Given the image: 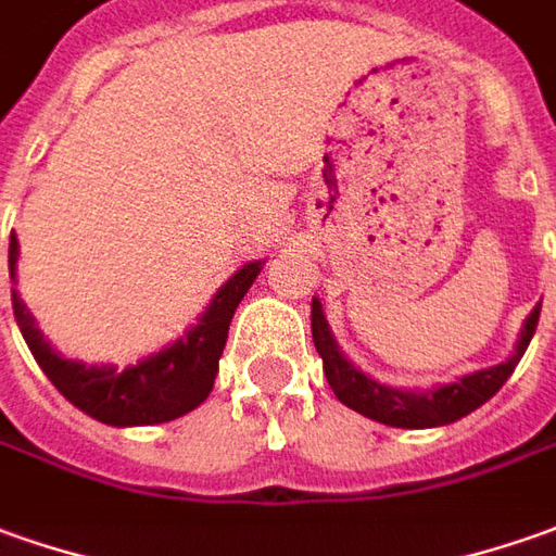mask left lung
Instances as JSON below:
<instances>
[{"mask_svg": "<svg viewBox=\"0 0 556 556\" xmlns=\"http://www.w3.org/2000/svg\"><path fill=\"white\" fill-rule=\"evenodd\" d=\"M539 309H542V304H535V309L527 316L515 353L505 362L493 365V368H484V371L466 374L456 383L426 389V392L383 387V383L371 380L368 374L358 371L334 341L319 298H313V304H309V328H313L316 353L323 356L328 387L334 389V395L341 399L343 405L353 407L362 417H371V420L383 422V426H395V429H432V426H447V422L463 420L466 414H471L475 407H481L500 392L502 383L511 377L520 356L530 346L535 326H539Z\"/></svg>", "mask_w": 556, "mask_h": 556, "instance_id": "obj_1", "label": "left lung"}]
</instances>
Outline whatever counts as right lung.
<instances>
[{
	"label": "right lung",
	"mask_w": 556,
	"mask_h": 556,
	"mask_svg": "<svg viewBox=\"0 0 556 556\" xmlns=\"http://www.w3.org/2000/svg\"><path fill=\"white\" fill-rule=\"evenodd\" d=\"M17 255H21V247L11 230V279L17 274ZM258 270H262V262L243 264L215 292L210 307L203 309V316L198 319V326L185 331V338L139 358L136 365H127L124 371H118L115 365L88 368L85 362L63 358L45 341L21 294L11 292V304H14V319L21 326L29 353L36 356L41 371L48 374V380L63 392V399H70L78 410H85L88 417L105 426H154V422L176 420L206 402V395L213 392L215 374H218V358L228 341L233 309L243 301L249 286L255 282Z\"/></svg>",
	"instance_id": "1"
}]
</instances>
